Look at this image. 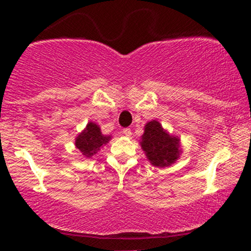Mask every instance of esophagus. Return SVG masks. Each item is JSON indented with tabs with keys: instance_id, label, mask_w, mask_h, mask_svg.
Listing matches in <instances>:
<instances>
[{
	"instance_id": "obj_1",
	"label": "esophagus",
	"mask_w": 251,
	"mask_h": 251,
	"mask_svg": "<svg viewBox=\"0 0 251 251\" xmlns=\"http://www.w3.org/2000/svg\"><path fill=\"white\" fill-rule=\"evenodd\" d=\"M122 134L125 135V137L129 138L132 135V132H131V129H129V128H124L122 131Z\"/></svg>"
}]
</instances>
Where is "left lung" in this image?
Masks as SVG:
<instances>
[{
  "label": "left lung",
  "mask_w": 251,
  "mask_h": 251,
  "mask_svg": "<svg viewBox=\"0 0 251 251\" xmlns=\"http://www.w3.org/2000/svg\"><path fill=\"white\" fill-rule=\"evenodd\" d=\"M140 146L151 165L159 169L172 165L181 154L179 138L170 134L158 120L146 123Z\"/></svg>",
  "instance_id": "1"
}]
</instances>
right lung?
Returning <instances> with one entry per match:
<instances>
[{
	"mask_svg": "<svg viewBox=\"0 0 251 251\" xmlns=\"http://www.w3.org/2000/svg\"><path fill=\"white\" fill-rule=\"evenodd\" d=\"M112 139V135L101 133L100 126L96 123L89 122L86 127L75 137V148L83 157L91 158L97 154L103 145Z\"/></svg>",
	"mask_w": 251,
	"mask_h": 251,
	"instance_id": "1",
	"label": "right lung"
}]
</instances>
